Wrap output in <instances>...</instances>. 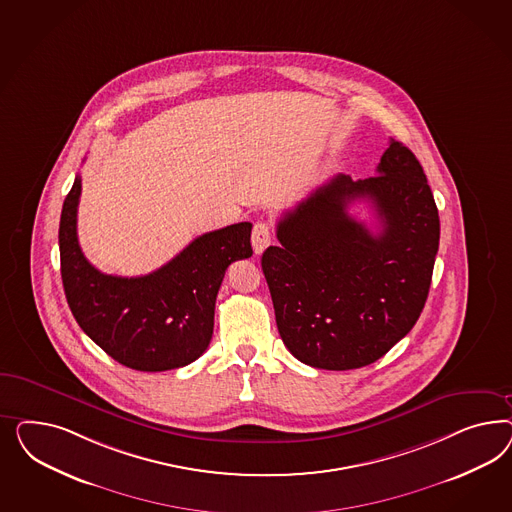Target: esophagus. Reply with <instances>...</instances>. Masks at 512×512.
Here are the masks:
<instances>
[{"label":"esophagus","mask_w":512,"mask_h":512,"mask_svg":"<svg viewBox=\"0 0 512 512\" xmlns=\"http://www.w3.org/2000/svg\"><path fill=\"white\" fill-rule=\"evenodd\" d=\"M270 240H272L270 225L264 223V221H257L253 225V231H251V246L255 249V253L261 255L264 249L270 246Z\"/></svg>","instance_id":"obj_1"}]
</instances>
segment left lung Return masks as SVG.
<instances>
[{"label": "left lung", "mask_w": 512, "mask_h": 512, "mask_svg": "<svg viewBox=\"0 0 512 512\" xmlns=\"http://www.w3.org/2000/svg\"><path fill=\"white\" fill-rule=\"evenodd\" d=\"M377 176L338 174L278 221L263 253L279 336L300 362L355 370L387 355L426 304L439 248V214L415 154L390 140ZM373 204L380 231L349 217Z\"/></svg>", "instance_id": "left-lung-1"}]
</instances>
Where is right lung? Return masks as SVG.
Segmentation results:
<instances>
[{
    "instance_id": "obj_1",
    "label": "right lung",
    "mask_w": 512,
    "mask_h": 512,
    "mask_svg": "<svg viewBox=\"0 0 512 512\" xmlns=\"http://www.w3.org/2000/svg\"><path fill=\"white\" fill-rule=\"evenodd\" d=\"M80 189L77 174L63 201L58 236L63 291L78 325L131 370L165 372L191 364L212 340L225 270L253 255L251 223L202 234L152 274L109 276L88 263L78 246Z\"/></svg>"
}]
</instances>
